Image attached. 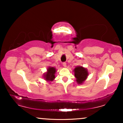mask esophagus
<instances>
[{
    "label": "esophagus",
    "mask_w": 123,
    "mask_h": 123,
    "mask_svg": "<svg viewBox=\"0 0 123 123\" xmlns=\"http://www.w3.org/2000/svg\"><path fill=\"white\" fill-rule=\"evenodd\" d=\"M62 65H63V66H64V67H66V62H63L62 63Z\"/></svg>",
    "instance_id": "34e87169"
}]
</instances>
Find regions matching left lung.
Segmentation results:
<instances>
[{"label": "left lung", "instance_id": "8db88e82", "mask_svg": "<svg viewBox=\"0 0 123 123\" xmlns=\"http://www.w3.org/2000/svg\"><path fill=\"white\" fill-rule=\"evenodd\" d=\"M74 76L76 78V81L78 84H81L88 75V72L86 69L82 66H77L74 69Z\"/></svg>", "mask_w": 123, "mask_h": 123}]
</instances>
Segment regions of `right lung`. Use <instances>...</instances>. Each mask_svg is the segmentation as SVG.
<instances>
[{"label": "right lung", "mask_w": 123, "mask_h": 123, "mask_svg": "<svg viewBox=\"0 0 123 123\" xmlns=\"http://www.w3.org/2000/svg\"><path fill=\"white\" fill-rule=\"evenodd\" d=\"M55 68H54V67H49L47 69V72L44 75L45 79L48 80V81H53L55 77Z\"/></svg>", "instance_id": "obj_1"}]
</instances>
